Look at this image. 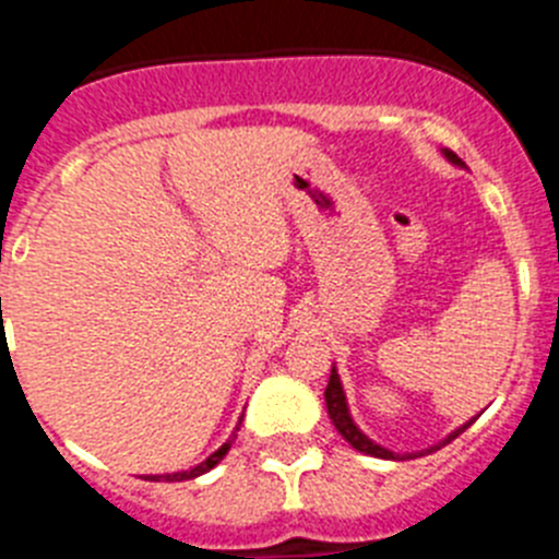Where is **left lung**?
Instances as JSON below:
<instances>
[{
    "label": "left lung",
    "mask_w": 559,
    "mask_h": 559,
    "mask_svg": "<svg viewBox=\"0 0 559 559\" xmlns=\"http://www.w3.org/2000/svg\"><path fill=\"white\" fill-rule=\"evenodd\" d=\"M442 156H445V159L451 162V165L464 167V162L459 159V156L453 151H442ZM324 403H328V414H330V419H333L335 431H338L341 437L347 439V442L355 448V451L367 453V456H374V459H414V456H426V453H433V451H439V448H442V445H448V442H453V439H456L462 431H467V428H471L473 423H476V417H478V414H476V417H473V419H467V423H464L462 428L451 431L445 439H439L437 445L426 448V451L394 453V451H389V448L378 445L374 439H369L367 433H364L358 426H355V419H353V414H349V406H347V394H344V386H341V378H338V369H335V367L330 369L328 389H324Z\"/></svg>",
    "instance_id": "obj_1"
}]
</instances>
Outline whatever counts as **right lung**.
<instances>
[{
	"label": "right lung",
	"instance_id": "obj_1",
	"mask_svg": "<svg viewBox=\"0 0 559 559\" xmlns=\"http://www.w3.org/2000/svg\"><path fill=\"white\" fill-rule=\"evenodd\" d=\"M243 419V417H240ZM237 431H240V426L235 428V431H231V437L226 439L224 445L218 448V451L215 453H210V456L204 459V462L201 464H195V467H190V471H181V473H167V476H147V478H153V481H159V478H165V481H187V478H199V476H204V473H210L212 467H215V464L221 462V459L226 456V453H229V448H231V442H235L237 439Z\"/></svg>",
	"mask_w": 559,
	"mask_h": 559
}]
</instances>
